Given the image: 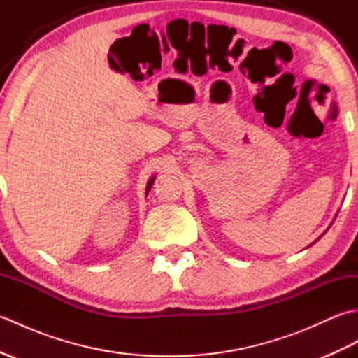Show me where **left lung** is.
I'll return each instance as SVG.
<instances>
[{
	"label": "left lung",
	"mask_w": 358,
	"mask_h": 358,
	"mask_svg": "<svg viewBox=\"0 0 358 358\" xmlns=\"http://www.w3.org/2000/svg\"><path fill=\"white\" fill-rule=\"evenodd\" d=\"M315 241H317V240H315Z\"/></svg>",
	"instance_id": "1"
}]
</instances>
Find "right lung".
<instances>
[{
    "label": "right lung",
    "instance_id": "add662e5",
    "mask_svg": "<svg viewBox=\"0 0 358 358\" xmlns=\"http://www.w3.org/2000/svg\"><path fill=\"white\" fill-rule=\"evenodd\" d=\"M154 181H155V177H152V178L149 180V183H148V186H146V195L149 194V191H150V187H152V185H154Z\"/></svg>",
    "mask_w": 358,
    "mask_h": 358
}]
</instances>
